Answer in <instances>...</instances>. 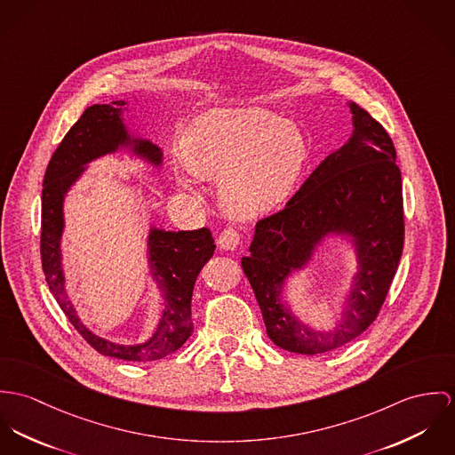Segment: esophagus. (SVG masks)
Instances as JSON below:
<instances>
[{"mask_svg":"<svg viewBox=\"0 0 455 455\" xmlns=\"http://www.w3.org/2000/svg\"><path fill=\"white\" fill-rule=\"evenodd\" d=\"M239 241H241V235L235 228H225L218 237V246L225 251H232L239 246Z\"/></svg>","mask_w":455,"mask_h":455,"instance_id":"34e87169","label":"esophagus"}]
</instances>
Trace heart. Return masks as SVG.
I'll return each instance as SVG.
<instances>
[{
    "mask_svg": "<svg viewBox=\"0 0 455 455\" xmlns=\"http://www.w3.org/2000/svg\"><path fill=\"white\" fill-rule=\"evenodd\" d=\"M300 129L261 108H218L199 116L183 138L172 167L176 181L201 194V178L220 180L221 205L237 218L275 209L297 187L307 162Z\"/></svg>",
    "mask_w": 455,
    "mask_h": 455,
    "instance_id": "heart-1",
    "label": "heart"
}]
</instances>
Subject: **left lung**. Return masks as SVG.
<instances>
[{"label":"left lung","mask_w":455,"mask_h":455,"mask_svg":"<svg viewBox=\"0 0 455 455\" xmlns=\"http://www.w3.org/2000/svg\"><path fill=\"white\" fill-rule=\"evenodd\" d=\"M353 134L330 153L283 211L256 223L243 270L259 305L267 335L297 354L333 351L359 337L377 317L403 251L402 172L384 127L347 102ZM350 244L356 272L330 329L305 323L285 286L315 266L326 240Z\"/></svg>","instance_id":"obj_1"}]
</instances>
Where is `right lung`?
<instances>
[{"mask_svg": "<svg viewBox=\"0 0 455 455\" xmlns=\"http://www.w3.org/2000/svg\"><path fill=\"white\" fill-rule=\"evenodd\" d=\"M129 109V101L87 108L52 155L42 192V263L52 295L78 333L98 353L125 361H155L178 351L194 333L192 293L201 268L216 248L211 230L171 232L153 223L148 225L147 263L162 299V310L152 335L138 344L108 340L82 321L66 290L62 263L64 203L94 160L125 153L153 169L162 167V148L127 125L124 115Z\"/></svg>", "mask_w": 455, "mask_h": 455, "instance_id": "obj_1", "label": "right lung"}]
</instances>
